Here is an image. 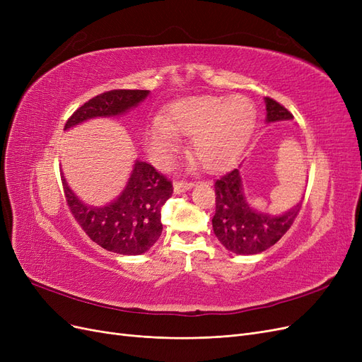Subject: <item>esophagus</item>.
I'll use <instances>...</instances> for the list:
<instances>
[{"instance_id": "34e87169", "label": "esophagus", "mask_w": 362, "mask_h": 362, "mask_svg": "<svg viewBox=\"0 0 362 362\" xmlns=\"http://www.w3.org/2000/svg\"><path fill=\"white\" fill-rule=\"evenodd\" d=\"M193 187V182L189 181H177L173 184V192L180 194V193H185L187 190H190Z\"/></svg>"}]
</instances>
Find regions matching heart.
<instances>
[{
    "mask_svg": "<svg viewBox=\"0 0 362 362\" xmlns=\"http://www.w3.org/2000/svg\"><path fill=\"white\" fill-rule=\"evenodd\" d=\"M255 104L247 96H202L182 100L146 129V145L158 161H168L178 136H192L190 154L210 170L225 168L255 124Z\"/></svg>",
    "mask_w": 362,
    "mask_h": 362,
    "instance_id": "1",
    "label": "heart"
}]
</instances>
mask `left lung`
Here are the masks:
<instances>
[{
  "instance_id": "obj_1",
  "label": "left lung",
  "mask_w": 362,
  "mask_h": 362,
  "mask_svg": "<svg viewBox=\"0 0 362 362\" xmlns=\"http://www.w3.org/2000/svg\"><path fill=\"white\" fill-rule=\"evenodd\" d=\"M266 122L290 120L293 115L272 98H264ZM216 213L213 231L228 250L237 255H254L279 242L300 211L302 201L282 214L259 213L245 196L240 170L233 169L214 182Z\"/></svg>"
}]
</instances>
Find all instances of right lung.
<instances>
[{"mask_svg":"<svg viewBox=\"0 0 362 362\" xmlns=\"http://www.w3.org/2000/svg\"><path fill=\"white\" fill-rule=\"evenodd\" d=\"M149 90L117 89L84 103L68 119L64 129L93 117H115L137 107ZM64 196L75 221L90 240L120 255L145 254L161 235V206L172 193V182L146 161H136L124 192L104 206L81 202L62 177Z\"/></svg>","mask_w":362,"mask_h":362,"instance_id":"obj_1","label":"right lung"}]
</instances>
